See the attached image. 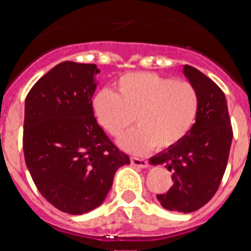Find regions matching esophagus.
Wrapping results in <instances>:
<instances>
[{"label":"esophagus","instance_id":"esophagus-1","mask_svg":"<svg viewBox=\"0 0 251 251\" xmlns=\"http://www.w3.org/2000/svg\"><path fill=\"white\" fill-rule=\"evenodd\" d=\"M130 162H132L133 166H137V167H141V168H145L148 166L147 159L138 158V157H132V158H130Z\"/></svg>","mask_w":251,"mask_h":251}]
</instances>
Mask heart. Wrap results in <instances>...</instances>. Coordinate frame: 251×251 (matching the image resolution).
Returning a JSON list of instances; mask_svg holds the SVG:
<instances>
[{
  "label": "heart",
  "mask_w": 251,
  "mask_h": 251,
  "mask_svg": "<svg viewBox=\"0 0 251 251\" xmlns=\"http://www.w3.org/2000/svg\"><path fill=\"white\" fill-rule=\"evenodd\" d=\"M115 88L117 93L101 89L93 99V108L110 136H121L136 119L139 127L121 139L130 152L174 147L196 123L200 94L191 81L156 73H130L119 77Z\"/></svg>",
  "instance_id": "b5f03b06"
}]
</instances>
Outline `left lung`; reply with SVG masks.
Instances as JSON below:
<instances>
[{
  "label": "left lung",
  "instance_id": "obj_1",
  "mask_svg": "<svg viewBox=\"0 0 251 251\" xmlns=\"http://www.w3.org/2000/svg\"><path fill=\"white\" fill-rule=\"evenodd\" d=\"M183 73L200 94L197 121L182 141L150 162L172 172V187L157 195L161 205L188 214L206 205L216 194L229 159L232 127L223 90L196 68L185 65Z\"/></svg>",
  "mask_w": 251,
  "mask_h": 251
}]
</instances>
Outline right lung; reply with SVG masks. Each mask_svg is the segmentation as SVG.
<instances>
[{
	"label": "right lung",
	"mask_w": 251,
	"mask_h": 251,
	"mask_svg": "<svg viewBox=\"0 0 251 251\" xmlns=\"http://www.w3.org/2000/svg\"><path fill=\"white\" fill-rule=\"evenodd\" d=\"M95 64L64 61L26 97L24 154L40 194L60 211L81 215L104 201L129 157L97 122L92 97Z\"/></svg>",
	"instance_id": "obj_1"
}]
</instances>
